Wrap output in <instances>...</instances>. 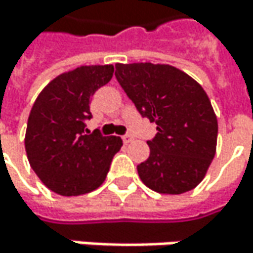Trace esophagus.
Here are the masks:
<instances>
[{"label":"esophagus","mask_w":253,"mask_h":253,"mask_svg":"<svg viewBox=\"0 0 253 253\" xmlns=\"http://www.w3.org/2000/svg\"><path fill=\"white\" fill-rule=\"evenodd\" d=\"M133 139H134V137H133V134H130V133H127V134L123 136V142H125V143H130Z\"/></svg>","instance_id":"1"}]
</instances>
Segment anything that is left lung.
Instances as JSON below:
<instances>
[{"label":"left lung","mask_w":253,"mask_h":253,"mask_svg":"<svg viewBox=\"0 0 253 253\" xmlns=\"http://www.w3.org/2000/svg\"><path fill=\"white\" fill-rule=\"evenodd\" d=\"M116 77L142 117L157 125L149 157L137 166L154 192L180 195L207 174L217 149L218 123L204 87L169 64H116Z\"/></svg>","instance_id":"8db88e82"}]
</instances>
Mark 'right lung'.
Listing matches in <instances>:
<instances>
[{"mask_svg": "<svg viewBox=\"0 0 253 253\" xmlns=\"http://www.w3.org/2000/svg\"><path fill=\"white\" fill-rule=\"evenodd\" d=\"M114 66H80L52 79L38 95L27 120L25 148L29 164L41 181L61 196L98 189L123 140L87 134L92 95L107 84Z\"/></svg>", "mask_w": 253, "mask_h": 253, "instance_id": "1", "label": "right lung"}]
</instances>
